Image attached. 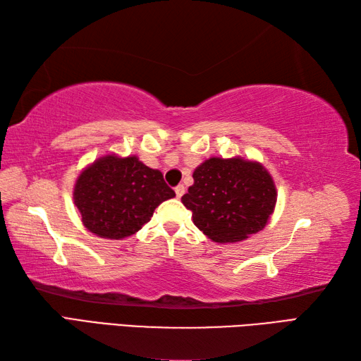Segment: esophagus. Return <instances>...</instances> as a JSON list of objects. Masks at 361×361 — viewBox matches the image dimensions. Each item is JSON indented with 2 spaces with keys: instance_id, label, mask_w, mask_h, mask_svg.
I'll return each mask as SVG.
<instances>
[{
  "instance_id": "34e87169",
  "label": "esophagus",
  "mask_w": 361,
  "mask_h": 361,
  "mask_svg": "<svg viewBox=\"0 0 361 361\" xmlns=\"http://www.w3.org/2000/svg\"><path fill=\"white\" fill-rule=\"evenodd\" d=\"M175 194H176V197L181 198V197H183V194H185V186H183V185L176 186V188H175Z\"/></svg>"
}]
</instances>
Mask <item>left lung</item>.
<instances>
[{"instance_id": "1", "label": "left lung", "mask_w": 361, "mask_h": 361, "mask_svg": "<svg viewBox=\"0 0 361 361\" xmlns=\"http://www.w3.org/2000/svg\"><path fill=\"white\" fill-rule=\"evenodd\" d=\"M181 197L194 225L216 243L248 239L268 225L278 200L271 173L256 159L211 157L195 167Z\"/></svg>"}]
</instances>
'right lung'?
<instances>
[{"label":"right lung","mask_w":361,"mask_h":361,"mask_svg":"<svg viewBox=\"0 0 361 361\" xmlns=\"http://www.w3.org/2000/svg\"><path fill=\"white\" fill-rule=\"evenodd\" d=\"M158 169L136 155L106 153L83 167L73 188V202L90 233L122 240L150 221L158 206L173 198Z\"/></svg>","instance_id":"add662e5"}]
</instances>
